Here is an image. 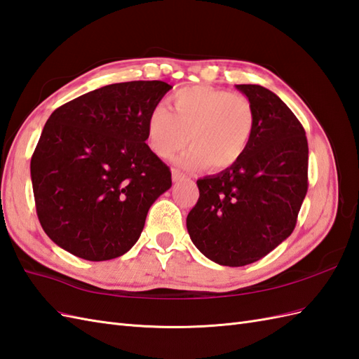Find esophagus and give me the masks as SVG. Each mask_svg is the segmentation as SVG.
I'll use <instances>...</instances> for the list:
<instances>
[{"label":"esophagus","mask_w":359,"mask_h":359,"mask_svg":"<svg viewBox=\"0 0 359 359\" xmlns=\"http://www.w3.org/2000/svg\"><path fill=\"white\" fill-rule=\"evenodd\" d=\"M171 174H172V182H182L183 179H185V176H183V174L177 170H172Z\"/></svg>","instance_id":"34e87169"}]
</instances>
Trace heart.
<instances>
[{
    "mask_svg": "<svg viewBox=\"0 0 359 359\" xmlns=\"http://www.w3.org/2000/svg\"><path fill=\"white\" fill-rule=\"evenodd\" d=\"M171 109L154 107L147 118V142L162 159H171L179 149L185 168L210 165L226 170L248 151L255 128V110L245 95L229 93L210 86L177 90L170 97Z\"/></svg>",
    "mask_w": 359,
    "mask_h": 359,
    "instance_id": "b5f03b06",
    "label": "heart"
}]
</instances>
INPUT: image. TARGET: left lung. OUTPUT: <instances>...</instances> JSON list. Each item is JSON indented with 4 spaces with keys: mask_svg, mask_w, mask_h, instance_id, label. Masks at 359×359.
<instances>
[{
    "mask_svg": "<svg viewBox=\"0 0 359 359\" xmlns=\"http://www.w3.org/2000/svg\"><path fill=\"white\" fill-rule=\"evenodd\" d=\"M236 87L254 105L252 140L236 165L197 180L200 197L187 217L198 251L231 268L260 260L292 234L309 163L306 131L290 108L262 86Z\"/></svg>",
    "mask_w": 359,
    "mask_h": 359,
    "instance_id": "8db88e82",
    "label": "left lung"
}]
</instances>
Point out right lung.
<instances>
[{
  "mask_svg": "<svg viewBox=\"0 0 359 359\" xmlns=\"http://www.w3.org/2000/svg\"><path fill=\"white\" fill-rule=\"evenodd\" d=\"M172 87L105 86L50 114L30 162L36 214L50 240L90 262L135 246L171 171L147 140V118Z\"/></svg>",
  "mask_w": 359,
  "mask_h": 359,
  "instance_id": "1",
  "label": "right lung"
}]
</instances>
